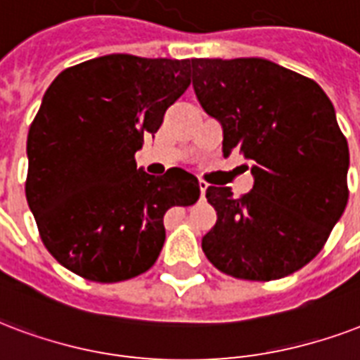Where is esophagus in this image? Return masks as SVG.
<instances>
[{"instance_id":"34e87169","label":"esophagus","mask_w":360,"mask_h":360,"mask_svg":"<svg viewBox=\"0 0 360 360\" xmlns=\"http://www.w3.org/2000/svg\"><path fill=\"white\" fill-rule=\"evenodd\" d=\"M206 188H208V182H205V180H200L199 178V189H200V199H205V191Z\"/></svg>"}]
</instances>
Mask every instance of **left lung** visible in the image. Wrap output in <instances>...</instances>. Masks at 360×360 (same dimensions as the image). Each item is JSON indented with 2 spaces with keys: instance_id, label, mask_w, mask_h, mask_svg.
Masks as SVG:
<instances>
[{
  "instance_id": "left-lung-1",
  "label": "left lung",
  "mask_w": 360,
  "mask_h": 360,
  "mask_svg": "<svg viewBox=\"0 0 360 360\" xmlns=\"http://www.w3.org/2000/svg\"><path fill=\"white\" fill-rule=\"evenodd\" d=\"M189 71L200 107L221 124L224 155H244L253 174L242 197L206 189L218 219L202 252L240 280L293 274L321 252L349 197L333 103L317 82L263 58H195Z\"/></svg>"
}]
</instances>
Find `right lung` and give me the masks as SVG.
Returning <instances> with one entry per match:
<instances>
[{
	"label": "right lung",
	"mask_w": 360,
	"mask_h": 360,
	"mask_svg": "<svg viewBox=\"0 0 360 360\" xmlns=\"http://www.w3.org/2000/svg\"><path fill=\"white\" fill-rule=\"evenodd\" d=\"M189 84V60L108 54L61 71L44 91L27 133L26 199L67 270L101 283L146 272L165 242V212L199 199L191 172L152 176L135 163Z\"/></svg>",
	"instance_id": "add662e5"
}]
</instances>
